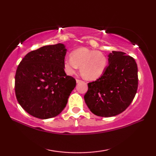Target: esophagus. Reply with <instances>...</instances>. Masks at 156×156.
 <instances>
[{
	"label": "esophagus",
	"mask_w": 156,
	"mask_h": 156,
	"mask_svg": "<svg viewBox=\"0 0 156 156\" xmlns=\"http://www.w3.org/2000/svg\"><path fill=\"white\" fill-rule=\"evenodd\" d=\"M76 83H80V82H82V80H79V79H76Z\"/></svg>",
	"instance_id": "1"
}]
</instances>
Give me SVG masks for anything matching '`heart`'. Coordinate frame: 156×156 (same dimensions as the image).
I'll list each match as a JSON object with an SVG mask.
<instances>
[{"instance_id":"1","label":"heart","mask_w":156,"mask_h":156,"mask_svg":"<svg viewBox=\"0 0 156 156\" xmlns=\"http://www.w3.org/2000/svg\"><path fill=\"white\" fill-rule=\"evenodd\" d=\"M108 59L103 53L82 48L72 52V56L66 58L64 66L66 72L73 75L80 66V72L88 80H95L105 71Z\"/></svg>"}]
</instances>
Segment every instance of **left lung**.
<instances>
[{
  "mask_svg": "<svg viewBox=\"0 0 156 156\" xmlns=\"http://www.w3.org/2000/svg\"><path fill=\"white\" fill-rule=\"evenodd\" d=\"M108 65L100 78L88 84L84 101L92 113L102 117L123 112L137 93V66L135 59L122 51L108 55Z\"/></svg>",
  "mask_w": 156,
  "mask_h": 156,
  "instance_id": "1",
  "label": "left lung"
}]
</instances>
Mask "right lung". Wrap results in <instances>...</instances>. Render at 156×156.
Returning <instances> with one entry per match:
<instances>
[{
    "instance_id": "add662e5",
    "label": "right lung",
    "mask_w": 156,
    "mask_h": 156,
    "mask_svg": "<svg viewBox=\"0 0 156 156\" xmlns=\"http://www.w3.org/2000/svg\"><path fill=\"white\" fill-rule=\"evenodd\" d=\"M66 51L63 44L45 45L28 53L20 62L15 74L16 97L33 117H55L66 107L76 85L64 71Z\"/></svg>"
}]
</instances>
